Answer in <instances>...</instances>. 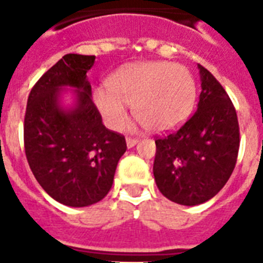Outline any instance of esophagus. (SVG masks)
<instances>
[{
    "instance_id": "1",
    "label": "esophagus",
    "mask_w": 263,
    "mask_h": 263,
    "mask_svg": "<svg viewBox=\"0 0 263 263\" xmlns=\"http://www.w3.org/2000/svg\"><path fill=\"white\" fill-rule=\"evenodd\" d=\"M138 142H139V140L135 139V138H127V147L128 148L134 147V146H135V144L138 143Z\"/></svg>"
}]
</instances>
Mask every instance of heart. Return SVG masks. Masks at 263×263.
I'll use <instances>...</instances> for the list:
<instances>
[{
	"instance_id": "obj_1",
	"label": "heart",
	"mask_w": 263,
	"mask_h": 263,
	"mask_svg": "<svg viewBox=\"0 0 263 263\" xmlns=\"http://www.w3.org/2000/svg\"><path fill=\"white\" fill-rule=\"evenodd\" d=\"M109 90L95 88L94 102L113 131L128 123L127 106L150 131L162 132L181 124L196 99L195 79L187 68L168 61L125 65L107 80Z\"/></svg>"
}]
</instances>
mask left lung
Wrapping results in <instances>:
<instances>
[{
    "mask_svg": "<svg viewBox=\"0 0 263 263\" xmlns=\"http://www.w3.org/2000/svg\"><path fill=\"white\" fill-rule=\"evenodd\" d=\"M198 109L177 131L156 140L154 179L175 203L196 206L216 196L232 175L239 153V123L228 94L198 64Z\"/></svg>",
    "mask_w": 263,
    "mask_h": 263,
    "instance_id": "8db88e82",
    "label": "left lung"
}]
</instances>
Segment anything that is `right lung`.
<instances>
[{
  "label": "right lung",
  "instance_id": "1",
  "mask_svg": "<svg viewBox=\"0 0 263 263\" xmlns=\"http://www.w3.org/2000/svg\"><path fill=\"white\" fill-rule=\"evenodd\" d=\"M95 55L65 54L36 82L27 101L24 147L31 171L54 200L84 208L110 191L125 138L109 131L95 107L87 72ZM69 88L72 103H63Z\"/></svg>",
  "mask_w": 263,
  "mask_h": 263
}]
</instances>
